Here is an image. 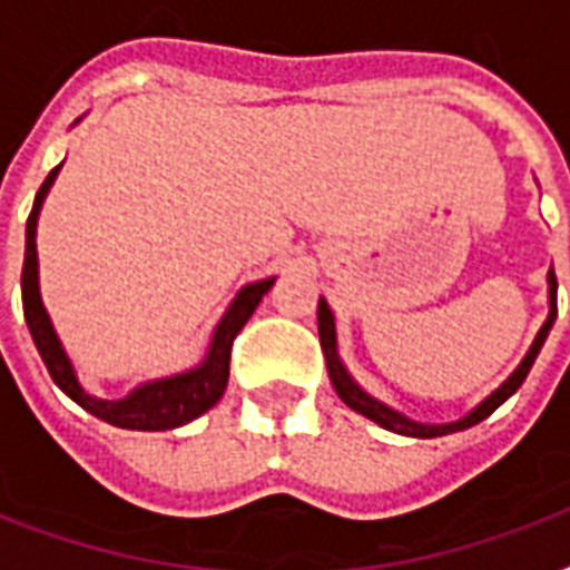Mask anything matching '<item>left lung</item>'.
I'll use <instances>...</instances> for the list:
<instances>
[{"mask_svg": "<svg viewBox=\"0 0 570 570\" xmlns=\"http://www.w3.org/2000/svg\"><path fill=\"white\" fill-rule=\"evenodd\" d=\"M548 281H550V316H548V322L541 325L539 337H535L532 348L527 352V357L521 361V366H518V370L509 375V381H505L503 387L494 390V393H491V396H488L485 402L476 407V411H470V414L464 416V420H459V423H450V425L414 423V420H407V416H402L399 411H393V407L381 405L379 399H373L370 393H364V390L357 387L355 381L348 379L346 370H343V364H340L337 334H334V316H331L328 302H325V298H320V311H316V316H320V343H322V352H325V364H328L331 384H334L337 396L343 399V402H346L352 411L370 416L373 423L384 425V429H390V432L411 434V438H441V434L459 432V429H470V425H476L479 420H485V416L494 414L497 407L503 405L505 399L512 396L514 390L523 384V379L530 375L532 364H535V357H539L541 346H544V340H548L550 328H553V320H557V275H553V268H550Z\"/></svg>", "mask_w": 570, "mask_h": 570, "instance_id": "left-lung-1", "label": "left lung"}]
</instances>
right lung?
Returning a JSON list of instances; mask_svg holds the SVG:
<instances>
[{
	"instance_id": "add662e5",
	"label": "right lung",
	"mask_w": 570,
	"mask_h": 570,
	"mask_svg": "<svg viewBox=\"0 0 570 570\" xmlns=\"http://www.w3.org/2000/svg\"><path fill=\"white\" fill-rule=\"evenodd\" d=\"M61 165H56L43 186L35 195V206H31L29 222H26V259H22V313H26V325L31 331V340L38 346L43 364H47L49 375L56 381L58 387L65 390L67 396L73 399L76 405H82L88 414L100 416L106 423L118 425V429H138V432H165V429H177L183 423H191L195 416L222 399L227 379H230V352L233 340L245 328V322L250 320V313L257 311V304L263 302V295L272 289L275 277L268 281H257L248 284L236 295V302L230 304V311L224 313V320L215 328L213 346L209 355L197 370L174 379L154 381L145 387L132 390L127 399L109 402V399H97L91 393H85L82 384L76 381L73 366L67 361L65 348L58 343L52 322H49L43 302H40L38 289V248H35V227H38V213L43 197H47L49 186L56 180V174Z\"/></svg>"
}]
</instances>
